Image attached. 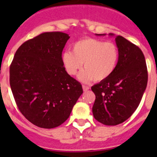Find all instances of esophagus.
<instances>
[{"label":"esophagus","mask_w":157,"mask_h":157,"mask_svg":"<svg viewBox=\"0 0 157 157\" xmlns=\"http://www.w3.org/2000/svg\"><path fill=\"white\" fill-rule=\"evenodd\" d=\"M82 90L83 91H87L90 90V86H85V85H82Z\"/></svg>","instance_id":"obj_1"}]
</instances>
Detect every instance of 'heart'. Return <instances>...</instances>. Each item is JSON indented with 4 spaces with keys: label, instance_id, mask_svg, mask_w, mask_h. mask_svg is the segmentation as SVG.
Here are the masks:
<instances>
[{
    "label": "heart",
    "instance_id": "1",
    "mask_svg": "<svg viewBox=\"0 0 157 157\" xmlns=\"http://www.w3.org/2000/svg\"><path fill=\"white\" fill-rule=\"evenodd\" d=\"M120 59V50L113 41L86 37L74 43L72 51L62 54V62L67 74L75 75L84 65L78 78L87 82L103 81L116 70Z\"/></svg>",
    "mask_w": 157,
    "mask_h": 157
}]
</instances>
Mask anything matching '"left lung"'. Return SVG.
I'll return each mask as SVG.
<instances>
[{
    "instance_id": "1",
    "label": "left lung",
    "mask_w": 157,
    "mask_h": 157,
    "mask_svg": "<svg viewBox=\"0 0 157 157\" xmlns=\"http://www.w3.org/2000/svg\"><path fill=\"white\" fill-rule=\"evenodd\" d=\"M116 42L120 50L116 70L110 77L91 87L96 96L94 118L108 126L118 125L132 116L148 82L145 56L139 47L120 35L116 37Z\"/></svg>"
}]
</instances>
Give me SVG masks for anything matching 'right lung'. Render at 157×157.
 Returning a JSON list of instances; mask_svg holds the SVG:
<instances>
[{"mask_svg":"<svg viewBox=\"0 0 157 157\" xmlns=\"http://www.w3.org/2000/svg\"><path fill=\"white\" fill-rule=\"evenodd\" d=\"M69 38L63 32L42 33L22 44L10 65L9 82L18 109L41 128L64 123L83 92L62 62Z\"/></svg>","mask_w":157,"mask_h":157,"instance_id":"add662e5","label":"right lung"}]
</instances>
